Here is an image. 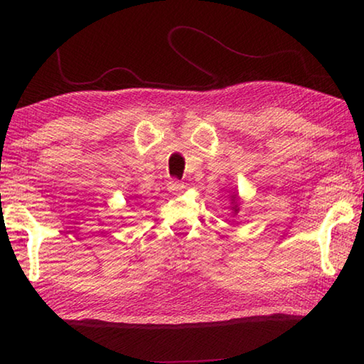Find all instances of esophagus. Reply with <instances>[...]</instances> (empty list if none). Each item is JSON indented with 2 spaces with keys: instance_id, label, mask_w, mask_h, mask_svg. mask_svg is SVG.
Here are the masks:
<instances>
[{
  "instance_id": "esophagus-1",
  "label": "esophagus",
  "mask_w": 364,
  "mask_h": 364,
  "mask_svg": "<svg viewBox=\"0 0 364 364\" xmlns=\"http://www.w3.org/2000/svg\"><path fill=\"white\" fill-rule=\"evenodd\" d=\"M184 188V183H181V181H178V180H171V181H168V191L170 193H178V191H183Z\"/></svg>"
}]
</instances>
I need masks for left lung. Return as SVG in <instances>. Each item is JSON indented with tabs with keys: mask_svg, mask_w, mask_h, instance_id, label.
<instances>
[{
	"mask_svg": "<svg viewBox=\"0 0 364 364\" xmlns=\"http://www.w3.org/2000/svg\"><path fill=\"white\" fill-rule=\"evenodd\" d=\"M232 200H234V207H232V210H234V213H237V212H239V208H237V204H236V196H232Z\"/></svg>",
	"mask_w": 364,
	"mask_h": 364,
	"instance_id": "left-lung-1",
	"label": "left lung"
}]
</instances>
